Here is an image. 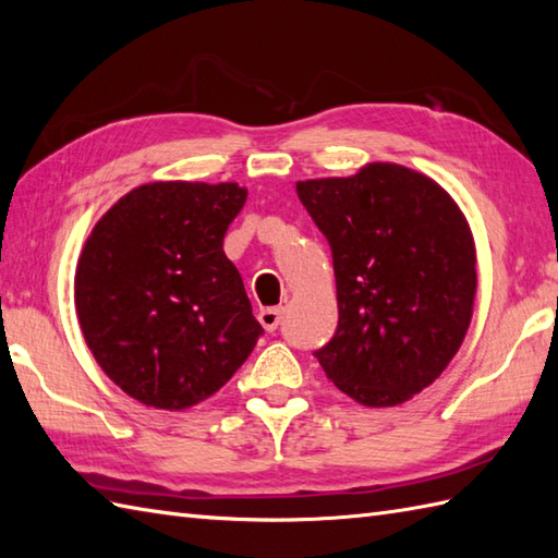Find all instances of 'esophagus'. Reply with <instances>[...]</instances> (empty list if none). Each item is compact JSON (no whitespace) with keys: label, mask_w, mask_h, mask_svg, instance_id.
<instances>
[{"label":"esophagus","mask_w":558,"mask_h":558,"mask_svg":"<svg viewBox=\"0 0 558 558\" xmlns=\"http://www.w3.org/2000/svg\"><path fill=\"white\" fill-rule=\"evenodd\" d=\"M258 322L268 330V333H272V330H278V326L282 322V310L280 306H268V310H260Z\"/></svg>","instance_id":"1"}]
</instances>
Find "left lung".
Returning a JSON list of instances; mask_svg holds the SVG:
<instances>
[{
    "label": "left lung",
    "mask_w": 558,
    "mask_h": 558,
    "mask_svg": "<svg viewBox=\"0 0 558 558\" xmlns=\"http://www.w3.org/2000/svg\"><path fill=\"white\" fill-rule=\"evenodd\" d=\"M298 196L328 240L338 290V328L314 357L362 405L405 402L468 333L477 270L465 218L434 180L393 162L298 182Z\"/></svg>",
    "instance_id": "obj_1"
}]
</instances>
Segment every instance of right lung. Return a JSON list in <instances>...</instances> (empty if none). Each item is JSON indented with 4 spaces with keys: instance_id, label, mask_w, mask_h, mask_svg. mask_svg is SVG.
Wrapping results in <instances>:
<instances>
[{
    "instance_id": "obj_1",
    "label": "right lung",
    "mask_w": 558,
    "mask_h": 558,
    "mask_svg": "<svg viewBox=\"0 0 558 558\" xmlns=\"http://www.w3.org/2000/svg\"><path fill=\"white\" fill-rule=\"evenodd\" d=\"M246 201L234 182H153L93 228L76 268V314L93 357L124 393L184 410L216 393L264 328L222 252Z\"/></svg>"
}]
</instances>
